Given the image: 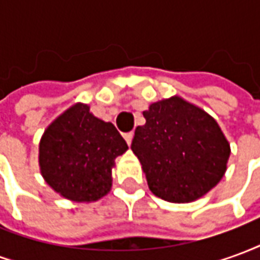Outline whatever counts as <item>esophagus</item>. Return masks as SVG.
Wrapping results in <instances>:
<instances>
[{"mask_svg": "<svg viewBox=\"0 0 260 260\" xmlns=\"http://www.w3.org/2000/svg\"><path fill=\"white\" fill-rule=\"evenodd\" d=\"M132 138H134V134H132V132H126V134H124V139L126 141L128 145L132 143Z\"/></svg>", "mask_w": 260, "mask_h": 260, "instance_id": "1", "label": "esophagus"}]
</instances>
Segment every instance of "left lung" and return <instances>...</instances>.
Here are the masks:
<instances>
[{"mask_svg":"<svg viewBox=\"0 0 260 260\" xmlns=\"http://www.w3.org/2000/svg\"><path fill=\"white\" fill-rule=\"evenodd\" d=\"M143 117L131 149L154 195L188 203L217 185L231 150L216 119L178 96L153 103Z\"/></svg>","mask_w":260,"mask_h":260,"instance_id":"1","label":"left lung"}]
</instances>
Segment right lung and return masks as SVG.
I'll return each instance as SVG.
<instances>
[{
  "label": "right lung",
  "mask_w": 260,
  "mask_h": 260,
  "mask_svg": "<svg viewBox=\"0 0 260 260\" xmlns=\"http://www.w3.org/2000/svg\"><path fill=\"white\" fill-rule=\"evenodd\" d=\"M126 149L111 122L78 103L44 131L39 146L40 171L48 185L69 201H99L111 189L114 160Z\"/></svg>",
  "instance_id": "right-lung-1"
}]
</instances>
